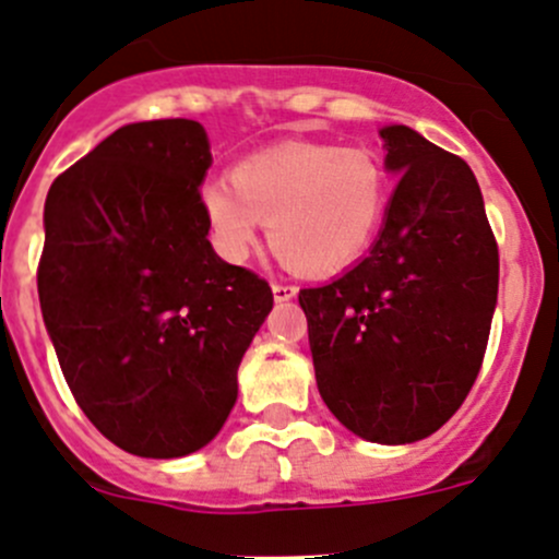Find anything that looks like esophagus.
Listing matches in <instances>:
<instances>
[{
    "label": "esophagus",
    "instance_id": "esophagus-1",
    "mask_svg": "<svg viewBox=\"0 0 559 559\" xmlns=\"http://www.w3.org/2000/svg\"><path fill=\"white\" fill-rule=\"evenodd\" d=\"M273 297H275V302L292 300V297H297V286L278 281V284H273Z\"/></svg>",
    "mask_w": 559,
    "mask_h": 559
}]
</instances>
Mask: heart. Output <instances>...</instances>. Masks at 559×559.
Masks as SVG:
<instances>
[{"mask_svg": "<svg viewBox=\"0 0 559 559\" xmlns=\"http://www.w3.org/2000/svg\"><path fill=\"white\" fill-rule=\"evenodd\" d=\"M389 200L386 170L368 148L286 143L240 162L233 183L202 186V211L218 251L243 262L270 224V243L300 273H335L379 235Z\"/></svg>", "mask_w": 559, "mask_h": 559, "instance_id": "heart-1", "label": "heart"}]
</instances>
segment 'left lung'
I'll return each mask as SVG.
<instances>
[{
	"label": "left lung",
	"mask_w": 559,
	"mask_h": 559,
	"mask_svg": "<svg viewBox=\"0 0 559 559\" xmlns=\"http://www.w3.org/2000/svg\"><path fill=\"white\" fill-rule=\"evenodd\" d=\"M400 175L368 257L300 289L316 384L335 419L373 443H414L471 392L498 302V243L476 175L408 127L381 129Z\"/></svg>",
	"instance_id": "1"
}]
</instances>
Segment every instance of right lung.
Segmentation results:
<instances>
[{
  "mask_svg": "<svg viewBox=\"0 0 559 559\" xmlns=\"http://www.w3.org/2000/svg\"><path fill=\"white\" fill-rule=\"evenodd\" d=\"M205 129L127 123L50 183L39 308L72 397L118 449L186 456L216 438L273 289L207 240Z\"/></svg>",
  "mask_w": 559,
  "mask_h": 559,
  "instance_id": "add662e5",
  "label": "right lung"
}]
</instances>
